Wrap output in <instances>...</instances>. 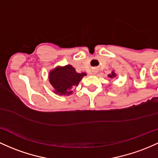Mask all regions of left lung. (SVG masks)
Here are the masks:
<instances>
[{"instance_id":"1","label":"left lung","mask_w":158,"mask_h":158,"mask_svg":"<svg viewBox=\"0 0 158 158\" xmlns=\"http://www.w3.org/2000/svg\"><path fill=\"white\" fill-rule=\"evenodd\" d=\"M108 76H109V77H115V76H116V75H115V73H114V72H112V74H109V75H108Z\"/></svg>"}]
</instances>
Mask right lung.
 Listing matches in <instances>:
<instances>
[{
	"instance_id": "1",
	"label": "right lung",
	"mask_w": 158,
	"mask_h": 158,
	"mask_svg": "<svg viewBox=\"0 0 158 158\" xmlns=\"http://www.w3.org/2000/svg\"><path fill=\"white\" fill-rule=\"evenodd\" d=\"M86 73H77L75 69L71 65L64 67H57L52 70L49 74V81L53 87L54 93L60 95H69L74 86H77Z\"/></svg>"
}]
</instances>
